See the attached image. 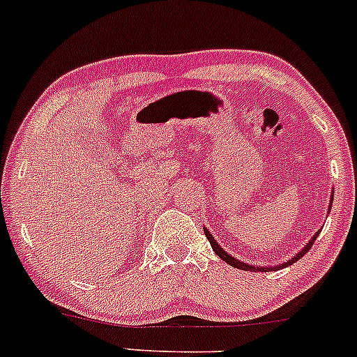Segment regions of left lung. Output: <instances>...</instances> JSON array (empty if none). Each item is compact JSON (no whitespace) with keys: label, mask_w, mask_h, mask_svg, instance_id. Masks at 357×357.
I'll use <instances>...</instances> for the list:
<instances>
[{"label":"left lung","mask_w":357,"mask_h":357,"mask_svg":"<svg viewBox=\"0 0 357 357\" xmlns=\"http://www.w3.org/2000/svg\"><path fill=\"white\" fill-rule=\"evenodd\" d=\"M204 233H206V236H208V240H209V243H211V247H213V250H214V254H216L218 257H220L221 260H225L226 264H229V266L231 267H236V269H241V271H254V272H259V271H266V272H269V271H278V269H281V267H286V266H291V264L293 262H296V260H300L303 255L306 254V252L310 250V248H312V245H313V241L317 240V236H318V233L315 236H313L312 240L308 241V245H306L305 248H303L301 252H298V255L296 257H293V259L289 260V262H284L282 264V266H274V267H255V266H248V264H245V262H240L238 259H235V257H231L229 254H226V252L223 250V248L220 247V245H218V241L214 240V236L211 235V233L208 231V229L204 228Z\"/></svg>","instance_id":"8db88e82"}]
</instances>
